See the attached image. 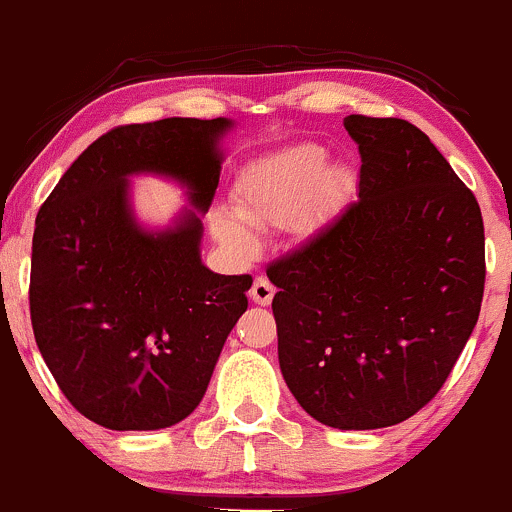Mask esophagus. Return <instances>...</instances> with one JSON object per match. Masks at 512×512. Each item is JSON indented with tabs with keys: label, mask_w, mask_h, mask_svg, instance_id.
<instances>
[{
	"label": "esophagus",
	"mask_w": 512,
	"mask_h": 512,
	"mask_svg": "<svg viewBox=\"0 0 512 512\" xmlns=\"http://www.w3.org/2000/svg\"><path fill=\"white\" fill-rule=\"evenodd\" d=\"M272 297H274V287H272L270 279L255 277V282H252V289H250V299L255 301V304L267 306V304H272Z\"/></svg>",
	"instance_id": "esophagus-1"
}]
</instances>
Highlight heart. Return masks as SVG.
Masks as SVG:
<instances>
[{
    "instance_id": "b5f03b06",
    "label": "heart",
    "mask_w": 512,
    "mask_h": 512,
    "mask_svg": "<svg viewBox=\"0 0 512 512\" xmlns=\"http://www.w3.org/2000/svg\"><path fill=\"white\" fill-rule=\"evenodd\" d=\"M328 154L319 144H294L255 161L235 186L230 211L211 215L213 235L233 255L252 257L260 250L257 230H287L292 225L319 228L346 201L353 176L346 166H326Z\"/></svg>"
}]
</instances>
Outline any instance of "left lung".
I'll list each match as a JSON object with an SVG mask.
<instances>
[{"label":"left lung","instance_id":"left-lung-1","mask_svg":"<svg viewBox=\"0 0 512 512\" xmlns=\"http://www.w3.org/2000/svg\"><path fill=\"white\" fill-rule=\"evenodd\" d=\"M358 201L267 265L279 368L336 429H380L441 390L478 321L486 238L476 196L412 122L348 115Z\"/></svg>","mask_w":512,"mask_h":512}]
</instances>
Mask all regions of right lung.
I'll list each match as a JSON object with an SVG mask.
<instances>
[{"instance_id":"1","label":"right lung","mask_w":512,"mask_h":512,"mask_svg":"<svg viewBox=\"0 0 512 512\" xmlns=\"http://www.w3.org/2000/svg\"><path fill=\"white\" fill-rule=\"evenodd\" d=\"M230 120L166 117L95 139L36 215L29 309L36 346L68 402L117 432L164 429L198 407L223 343L245 314L250 274L201 262V218L147 233L127 176L157 171L211 208L218 139Z\"/></svg>"}]
</instances>
